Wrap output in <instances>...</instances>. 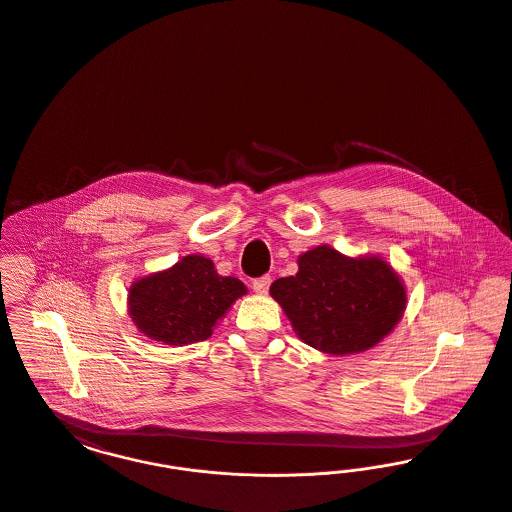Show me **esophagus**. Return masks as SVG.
<instances>
[{
    "mask_svg": "<svg viewBox=\"0 0 512 512\" xmlns=\"http://www.w3.org/2000/svg\"><path fill=\"white\" fill-rule=\"evenodd\" d=\"M270 282H272V278L270 276H261V278H255L253 280V290L255 293H261V295H265L268 293V288H270Z\"/></svg>",
    "mask_w": 512,
    "mask_h": 512,
    "instance_id": "1",
    "label": "esophagus"
}]
</instances>
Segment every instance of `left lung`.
Here are the masks:
<instances>
[{
  "label": "left lung",
  "instance_id": "8db88e82",
  "mask_svg": "<svg viewBox=\"0 0 512 512\" xmlns=\"http://www.w3.org/2000/svg\"><path fill=\"white\" fill-rule=\"evenodd\" d=\"M295 276L278 278L270 295L307 345L330 355L374 347L405 311L399 276L378 257L349 259L328 245L303 253Z\"/></svg>",
  "mask_w": 512,
  "mask_h": 512
}]
</instances>
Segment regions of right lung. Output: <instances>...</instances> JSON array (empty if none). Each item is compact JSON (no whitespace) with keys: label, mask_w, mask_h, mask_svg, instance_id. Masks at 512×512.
Listing matches in <instances>:
<instances>
[{"label":"right lung","mask_w":512,"mask_h":512,"mask_svg":"<svg viewBox=\"0 0 512 512\" xmlns=\"http://www.w3.org/2000/svg\"><path fill=\"white\" fill-rule=\"evenodd\" d=\"M247 292L220 276L211 259L188 255L174 267L138 280L128 295L130 317L147 338L167 345L207 340L230 305Z\"/></svg>","instance_id":"1"}]
</instances>
